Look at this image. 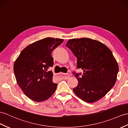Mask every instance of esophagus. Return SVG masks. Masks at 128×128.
<instances>
[{
	"mask_svg": "<svg viewBox=\"0 0 128 128\" xmlns=\"http://www.w3.org/2000/svg\"><path fill=\"white\" fill-rule=\"evenodd\" d=\"M70 78V75L69 74H66V75H65L64 76H62V79H67Z\"/></svg>",
	"mask_w": 128,
	"mask_h": 128,
	"instance_id": "obj_1",
	"label": "esophagus"
}]
</instances>
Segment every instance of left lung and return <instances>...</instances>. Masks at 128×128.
<instances>
[{
	"label": "left lung",
	"mask_w": 128,
	"mask_h": 128,
	"mask_svg": "<svg viewBox=\"0 0 128 128\" xmlns=\"http://www.w3.org/2000/svg\"><path fill=\"white\" fill-rule=\"evenodd\" d=\"M66 46L77 58V68L83 70L82 76L75 75L78 84L73 91L84 102L99 100L116 82L119 68L112 52L102 43L88 38L69 40Z\"/></svg>",
	"instance_id": "left-lung-1"
}]
</instances>
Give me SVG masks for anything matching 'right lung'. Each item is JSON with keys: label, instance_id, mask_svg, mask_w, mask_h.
<instances>
[{"label": "right lung", "instance_id": "add662e5", "mask_svg": "<svg viewBox=\"0 0 128 128\" xmlns=\"http://www.w3.org/2000/svg\"><path fill=\"white\" fill-rule=\"evenodd\" d=\"M63 41L51 37L37 40L25 48L14 61V70L18 85L32 100H47L56 89L58 85L52 82L53 74L47 69L54 64L52 51Z\"/></svg>", "mask_w": 128, "mask_h": 128}]
</instances>
